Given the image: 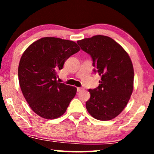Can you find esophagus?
Listing matches in <instances>:
<instances>
[{
  "label": "esophagus",
  "mask_w": 154,
  "mask_h": 154,
  "mask_svg": "<svg viewBox=\"0 0 154 154\" xmlns=\"http://www.w3.org/2000/svg\"><path fill=\"white\" fill-rule=\"evenodd\" d=\"M81 90H83V88H77V92H81Z\"/></svg>",
  "instance_id": "esophagus-1"
}]
</instances>
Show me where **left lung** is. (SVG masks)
<instances>
[{
	"mask_svg": "<svg viewBox=\"0 0 154 154\" xmlns=\"http://www.w3.org/2000/svg\"><path fill=\"white\" fill-rule=\"evenodd\" d=\"M77 43L91 56L94 71L102 77L100 85L89 90L90 98L86 102V109L97 120L114 119L126 106L132 93V61L119 43L106 35H94Z\"/></svg>",
	"mask_w": 154,
	"mask_h": 154,
	"instance_id": "left-lung-1",
	"label": "left lung"
}]
</instances>
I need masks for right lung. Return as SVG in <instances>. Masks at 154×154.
Listing matches in <instances>:
<instances>
[{
  "mask_svg": "<svg viewBox=\"0 0 154 154\" xmlns=\"http://www.w3.org/2000/svg\"><path fill=\"white\" fill-rule=\"evenodd\" d=\"M80 50L75 42L45 37L29 46L18 67L20 85L31 109L43 119L60 117L77 89L57 81V71L67 59Z\"/></svg>",
  "mask_w": 154,
  "mask_h": 154,
  "instance_id": "right-lung-1",
  "label": "right lung"
}]
</instances>
